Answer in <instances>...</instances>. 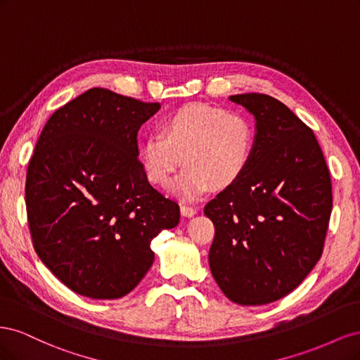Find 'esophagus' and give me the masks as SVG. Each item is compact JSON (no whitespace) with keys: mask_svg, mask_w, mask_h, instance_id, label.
Returning <instances> with one entry per match:
<instances>
[{"mask_svg":"<svg viewBox=\"0 0 360 360\" xmlns=\"http://www.w3.org/2000/svg\"><path fill=\"white\" fill-rule=\"evenodd\" d=\"M180 210H181V214H183V216L191 217V216H193L195 213H197V207L189 205V204H181V205H180Z\"/></svg>","mask_w":360,"mask_h":360,"instance_id":"34e87169","label":"esophagus"}]
</instances>
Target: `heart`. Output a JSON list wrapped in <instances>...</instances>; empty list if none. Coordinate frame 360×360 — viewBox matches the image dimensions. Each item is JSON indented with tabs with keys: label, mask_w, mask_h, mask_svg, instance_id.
Returning a JSON list of instances; mask_svg holds the SVG:
<instances>
[{
	"label": "heart",
	"mask_w": 360,
	"mask_h": 360,
	"mask_svg": "<svg viewBox=\"0 0 360 360\" xmlns=\"http://www.w3.org/2000/svg\"><path fill=\"white\" fill-rule=\"evenodd\" d=\"M255 147V129L242 114L224 108L189 103L168 114L160 134L150 135L141 148L148 180L168 188L176 172L188 165L172 191L195 200L212 186H231L248 169Z\"/></svg>",
	"instance_id": "heart-1"
}]
</instances>
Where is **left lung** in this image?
I'll use <instances>...</instances> for the list:
<instances>
[{
    "label": "left lung",
    "instance_id": "left-lung-1",
    "mask_svg": "<svg viewBox=\"0 0 360 360\" xmlns=\"http://www.w3.org/2000/svg\"><path fill=\"white\" fill-rule=\"evenodd\" d=\"M257 120L252 159L243 176L204 207L214 225L212 275L245 307L287 296L323 254L332 213V181L312 129L278 99L236 94Z\"/></svg>",
    "mask_w": 360,
    "mask_h": 360
}]
</instances>
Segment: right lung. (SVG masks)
I'll use <instances>...</instances> for the list:
<instances>
[{
	"label": "right lung",
	"mask_w": 360,
	"mask_h": 360,
	"mask_svg": "<svg viewBox=\"0 0 360 360\" xmlns=\"http://www.w3.org/2000/svg\"><path fill=\"white\" fill-rule=\"evenodd\" d=\"M159 108L91 89L58 108L37 139L25 183L32 246L81 296H126L153 264L151 240L180 221L138 159V130Z\"/></svg>",
	"instance_id": "right-lung-1"
}]
</instances>
